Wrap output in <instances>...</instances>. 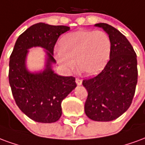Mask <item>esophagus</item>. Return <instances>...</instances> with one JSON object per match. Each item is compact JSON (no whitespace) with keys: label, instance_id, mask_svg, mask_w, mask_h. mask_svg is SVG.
<instances>
[{"label":"esophagus","instance_id":"esophagus-1","mask_svg":"<svg viewBox=\"0 0 145 145\" xmlns=\"http://www.w3.org/2000/svg\"><path fill=\"white\" fill-rule=\"evenodd\" d=\"M76 83L77 85H81V84H82V80H80V79H79V78H76Z\"/></svg>","mask_w":145,"mask_h":145}]
</instances>
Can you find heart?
Instances as JSON below:
<instances>
[{"label": "heart", "mask_w": 145, "mask_h": 145, "mask_svg": "<svg viewBox=\"0 0 145 145\" xmlns=\"http://www.w3.org/2000/svg\"><path fill=\"white\" fill-rule=\"evenodd\" d=\"M60 50L56 59L66 71L77 66L87 76H94L103 70L107 64L112 43L103 31L80 30L65 35L60 39Z\"/></svg>", "instance_id": "b5f03b06"}]
</instances>
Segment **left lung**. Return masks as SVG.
<instances>
[{"instance_id":"obj_1","label":"left lung","mask_w":145,"mask_h":145,"mask_svg":"<svg viewBox=\"0 0 145 145\" xmlns=\"http://www.w3.org/2000/svg\"><path fill=\"white\" fill-rule=\"evenodd\" d=\"M108 34L112 48L110 60L97 76L83 80L88 92L86 116L95 121H110L130 107L138 83L137 56L123 34L106 23L96 24Z\"/></svg>"}]
</instances>
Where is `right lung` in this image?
I'll return each instance as SVG.
<instances>
[{
  "instance_id": "obj_1",
  "label": "right lung",
  "mask_w": 145,
  "mask_h": 145,
  "mask_svg": "<svg viewBox=\"0 0 145 145\" xmlns=\"http://www.w3.org/2000/svg\"><path fill=\"white\" fill-rule=\"evenodd\" d=\"M70 29L64 25L38 23L28 28L17 39L9 62V83L15 103L25 114L39 123H53L62 115L63 99L76 86L73 76L54 73L52 64L54 47L59 37ZM41 46L47 50L46 68L31 74L25 66L27 49Z\"/></svg>"
}]
</instances>
